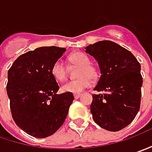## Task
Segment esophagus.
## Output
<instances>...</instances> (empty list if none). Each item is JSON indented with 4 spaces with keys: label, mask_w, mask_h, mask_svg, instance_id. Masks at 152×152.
<instances>
[{
    "label": "esophagus",
    "mask_w": 152,
    "mask_h": 152,
    "mask_svg": "<svg viewBox=\"0 0 152 152\" xmlns=\"http://www.w3.org/2000/svg\"><path fill=\"white\" fill-rule=\"evenodd\" d=\"M81 94H74V98L76 99H79L80 97H81Z\"/></svg>",
    "instance_id": "34e87169"
}]
</instances>
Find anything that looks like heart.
<instances>
[{
	"instance_id": "obj_1",
	"label": "heart",
	"mask_w": 152,
	"mask_h": 152,
	"mask_svg": "<svg viewBox=\"0 0 152 152\" xmlns=\"http://www.w3.org/2000/svg\"><path fill=\"white\" fill-rule=\"evenodd\" d=\"M69 61L76 66L81 67L78 71V79L69 81L65 83L61 87V90L64 93L69 94H80L83 90L88 88L92 84V78H94L97 76L96 69L91 66V60L88 57L83 53H74L69 56ZM52 76L57 81L62 82L67 75V69L65 64L61 59L56 60L51 69Z\"/></svg>"
}]
</instances>
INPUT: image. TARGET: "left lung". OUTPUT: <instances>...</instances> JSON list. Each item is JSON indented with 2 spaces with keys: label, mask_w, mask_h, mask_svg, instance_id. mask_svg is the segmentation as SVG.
Here are the masks:
<instances>
[{
  "label": "left lung",
  "mask_w": 152,
  "mask_h": 152,
  "mask_svg": "<svg viewBox=\"0 0 152 152\" xmlns=\"http://www.w3.org/2000/svg\"><path fill=\"white\" fill-rule=\"evenodd\" d=\"M100 69L94 88L90 110L94 122L108 131L129 125L139 112L143 80L140 64L129 50L110 41H100L85 48Z\"/></svg>",
  "instance_id": "left-lung-1"
}]
</instances>
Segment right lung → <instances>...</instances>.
Here are the masks:
<instances>
[{
	"label": "right lung",
	"mask_w": 152,
	"mask_h": 152,
	"mask_svg": "<svg viewBox=\"0 0 152 152\" xmlns=\"http://www.w3.org/2000/svg\"><path fill=\"white\" fill-rule=\"evenodd\" d=\"M66 51L41 47L18 57L7 72V93L17 125L28 134L47 138L59 129L74 100L72 94H57L59 87L52 76L53 63Z\"/></svg>",
	"instance_id": "obj_1"
}]
</instances>
